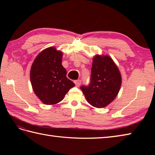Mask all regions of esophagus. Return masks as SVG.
<instances>
[{
	"label": "esophagus",
	"mask_w": 155,
	"mask_h": 155,
	"mask_svg": "<svg viewBox=\"0 0 155 155\" xmlns=\"http://www.w3.org/2000/svg\"><path fill=\"white\" fill-rule=\"evenodd\" d=\"M74 83L77 87H79L81 84V80H76L74 81Z\"/></svg>",
	"instance_id": "esophagus-1"
}]
</instances>
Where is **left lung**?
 <instances>
[{
  "label": "left lung",
  "mask_w": 155,
  "mask_h": 155,
  "mask_svg": "<svg viewBox=\"0 0 155 155\" xmlns=\"http://www.w3.org/2000/svg\"><path fill=\"white\" fill-rule=\"evenodd\" d=\"M121 74L117 66L109 56H94L91 68V82L81 86L87 102L96 108L107 107L119 92Z\"/></svg>",
  "instance_id": "1"
}]
</instances>
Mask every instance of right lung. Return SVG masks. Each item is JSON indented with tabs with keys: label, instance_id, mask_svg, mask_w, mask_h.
I'll return each instance as SVG.
<instances>
[{
	"label": "right lung",
	"instance_id": "1",
	"mask_svg": "<svg viewBox=\"0 0 155 155\" xmlns=\"http://www.w3.org/2000/svg\"><path fill=\"white\" fill-rule=\"evenodd\" d=\"M62 52L54 47L41 52L32 64L31 82L35 94L45 104H55L75 86L62 65Z\"/></svg>",
	"mask_w": 155,
	"mask_h": 155
}]
</instances>
